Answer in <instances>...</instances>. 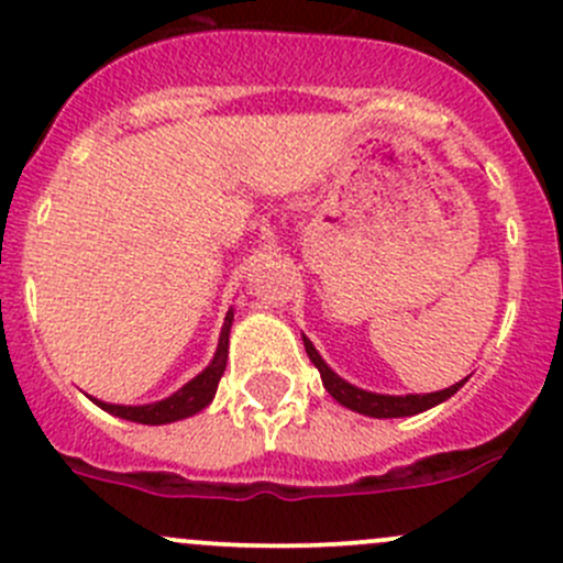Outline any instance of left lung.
Listing matches in <instances>:
<instances>
[{
	"instance_id": "8db88e82",
	"label": "left lung",
	"mask_w": 563,
	"mask_h": 563,
	"mask_svg": "<svg viewBox=\"0 0 563 563\" xmlns=\"http://www.w3.org/2000/svg\"><path fill=\"white\" fill-rule=\"evenodd\" d=\"M302 343H305V351H308L310 362H313V365L318 367V373H321L323 389H327L329 395L340 402V406L351 408V411H356V413H365V417H376V419L413 417V413H422V411H428V408L439 406V402L450 400V397L455 395V391L463 387L465 382H468V378H463L460 384H452L450 389L430 391V395H378V391L360 389V387H354V384L345 382V378H340L338 373H334L332 367L321 360V354L316 351V345L310 343L305 334H302Z\"/></svg>"
}]
</instances>
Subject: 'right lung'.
<instances>
[{"instance_id":"1","label":"right lung","mask_w":563,"mask_h":563,"mask_svg":"<svg viewBox=\"0 0 563 563\" xmlns=\"http://www.w3.org/2000/svg\"><path fill=\"white\" fill-rule=\"evenodd\" d=\"M231 323H234V308L225 313L223 329H220V340H218V351H214L212 362L198 373L192 382H187L185 387L176 389L172 397L166 400L150 402V406H117V402H103L98 397H92L95 406H100L103 411L113 413L119 419H128V422H139V424H168V422H179V419L192 417V413L203 411V408L212 402L214 391H218L220 376L225 371V362H229V334H231Z\"/></svg>"}]
</instances>
